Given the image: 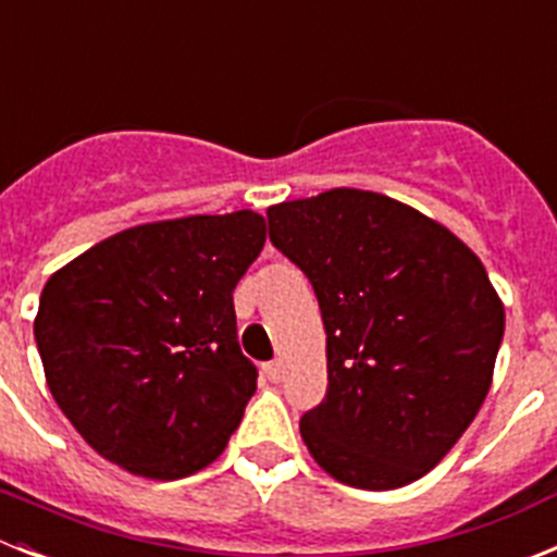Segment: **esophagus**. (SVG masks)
<instances>
[{
  "label": "esophagus",
  "mask_w": 557,
  "mask_h": 557,
  "mask_svg": "<svg viewBox=\"0 0 557 557\" xmlns=\"http://www.w3.org/2000/svg\"><path fill=\"white\" fill-rule=\"evenodd\" d=\"M262 371L270 382H282V376H284V366L278 362V359H273V362H264Z\"/></svg>",
  "instance_id": "esophagus-1"
}]
</instances>
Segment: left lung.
Instances as JSON below:
<instances>
[{
  "instance_id": "obj_1",
  "label": "left lung",
  "mask_w": 557,
  "mask_h": 557,
  "mask_svg": "<svg viewBox=\"0 0 557 557\" xmlns=\"http://www.w3.org/2000/svg\"><path fill=\"white\" fill-rule=\"evenodd\" d=\"M268 225L326 329V398L301 418L309 455L354 488L424 476L494 379L505 307L482 262L449 228L366 189L270 206Z\"/></svg>"
}]
</instances>
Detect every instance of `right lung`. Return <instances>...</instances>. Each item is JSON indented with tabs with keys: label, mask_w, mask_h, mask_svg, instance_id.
Masks as SVG:
<instances>
[{
	"label": "right lung",
	"mask_w": 557,
	"mask_h": 557,
	"mask_svg": "<svg viewBox=\"0 0 557 557\" xmlns=\"http://www.w3.org/2000/svg\"><path fill=\"white\" fill-rule=\"evenodd\" d=\"M256 211L108 236L49 275L36 343L52 398L97 455L178 480L223 455L256 391L234 287L264 248Z\"/></svg>",
	"instance_id": "add662e5"
}]
</instances>
